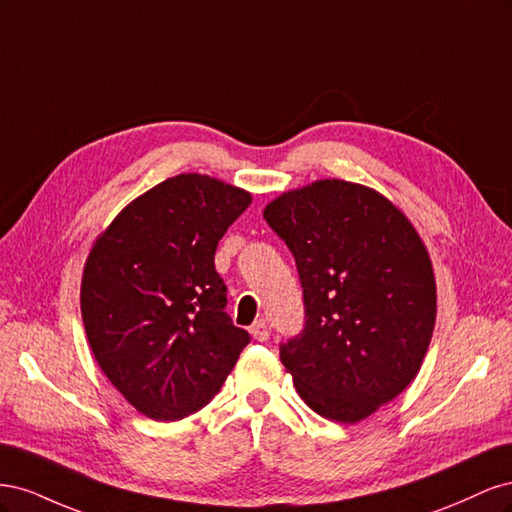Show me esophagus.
Here are the masks:
<instances>
[{
  "label": "esophagus",
  "mask_w": 512,
  "mask_h": 512,
  "mask_svg": "<svg viewBox=\"0 0 512 512\" xmlns=\"http://www.w3.org/2000/svg\"><path fill=\"white\" fill-rule=\"evenodd\" d=\"M250 331H252V337L256 339V342H267V339L271 337V327L267 320H256Z\"/></svg>",
  "instance_id": "34e87169"
}]
</instances>
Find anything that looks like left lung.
<instances>
[{"label":"left lung","mask_w":512,"mask_h":512,"mask_svg":"<svg viewBox=\"0 0 512 512\" xmlns=\"http://www.w3.org/2000/svg\"><path fill=\"white\" fill-rule=\"evenodd\" d=\"M297 260L305 331L280 348L316 414L359 423L416 378L436 324L427 247L393 200L363 183L318 179L262 211Z\"/></svg>","instance_id":"obj_1"}]
</instances>
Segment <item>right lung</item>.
Here are the masks:
<instances>
[{
	"instance_id": "1",
	"label": "right lung",
	"mask_w": 512,
	"mask_h": 512,
	"mask_svg": "<svg viewBox=\"0 0 512 512\" xmlns=\"http://www.w3.org/2000/svg\"><path fill=\"white\" fill-rule=\"evenodd\" d=\"M252 194L181 173L123 207L96 237L81 280L87 342L102 374L153 421L218 395L250 335L224 312L213 256Z\"/></svg>"
}]
</instances>
